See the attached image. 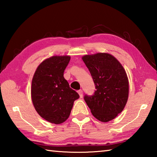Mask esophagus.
Masks as SVG:
<instances>
[{"label":"esophagus","instance_id":"1","mask_svg":"<svg viewBox=\"0 0 157 157\" xmlns=\"http://www.w3.org/2000/svg\"><path fill=\"white\" fill-rule=\"evenodd\" d=\"M78 92L79 95V97L82 98V96H83V91H82V90H79Z\"/></svg>","mask_w":157,"mask_h":157}]
</instances>
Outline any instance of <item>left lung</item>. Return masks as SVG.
I'll return each instance as SVG.
<instances>
[{"mask_svg": "<svg viewBox=\"0 0 157 157\" xmlns=\"http://www.w3.org/2000/svg\"><path fill=\"white\" fill-rule=\"evenodd\" d=\"M82 60L95 87L92 95H84L85 102L98 120L103 123L113 120L122 112L128 99L129 82L125 71L108 53L84 55Z\"/></svg>", "mask_w": 157, "mask_h": 157, "instance_id": "1", "label": "left lung"}]
</instances>
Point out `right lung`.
<instances>
[{
  "instance_id": "add662e5",
  "label": "right lung",
  "mask_w": 157,
  "mask_h": 157,
  "mask_svg": "<svg viewBox=\"0 0 157 157\" xmlns=\"http://www.w3.org/2000/svg\"><path fill=\"white\" fill-rule=\"evenodd\" d=\"M69 56H53L40 63L32 81L31 96L39 116L50 123H62L70 115L79 94L69 86L63 72Z\"/></svg>"
}]
</instances>
